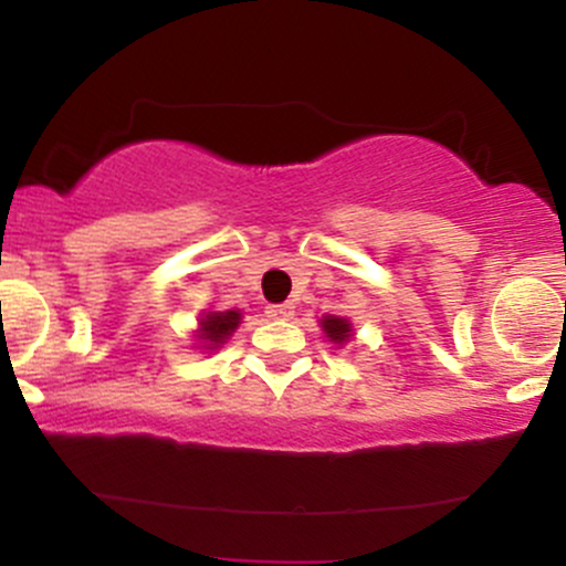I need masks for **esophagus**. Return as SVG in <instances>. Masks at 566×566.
Instances as JSON below:
<instances>
[{
	"label": "esophagus",
	"mask_w": 566,
	"mask_h": 566,
	"mask_svg": "<svg viewBox=\"0 0 566 566\" xmlns=\"http://www.w3.org/2000/svg\"><path fill=\"white\" fill-rule=\"evenodd\" d=\"M265 314L271 316V319H292V316H295V305L292 303H276V305H269V311H265Z\"/></svg>",
	"instance_id": "1"
}]
</instances>
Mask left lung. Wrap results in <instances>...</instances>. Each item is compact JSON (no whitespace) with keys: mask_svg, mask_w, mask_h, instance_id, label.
Returning a JSON list of instances; mask_svg holds the SVG:
<instances>
[{"mask_svg":"<svg viewBox=\"0 0 566 566\" xmlns=\"http://www.w3.org/2000/svg\"><path fill=\"white\" fill-rule=\"evenodd\" d=\"M322 327L333 343H346L350 337V324L340 319V316H324Z\"/></svg>","mask_w":566,"mask_h":566,"instance_id":"8db88e82","label":"left lung"}]
</instances>
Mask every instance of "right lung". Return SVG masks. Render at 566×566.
<instances>
[{"label":"right lung","mask_w":566,"mask_h":566,"mask_svg":"<svg viewBox=\"0 0 566 566\" xmlns=\"http://www.w3.org/2000/svg\"><path fill=\"white\" fill-rule=\"evenodd\" d=\"M239 322H242L239 311H210L199 322V337L207 343V348H218L220 343L229 340V335L239 327Z\"/></svg>","instance_id":"obj_1"}]
</instances>
